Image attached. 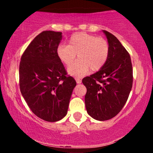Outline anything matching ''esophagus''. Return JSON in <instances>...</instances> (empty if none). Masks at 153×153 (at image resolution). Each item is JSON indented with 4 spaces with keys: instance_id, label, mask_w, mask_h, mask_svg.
<instances>
[{
    "instance_id": "esophagus-1",
    "label": "esophagus",
    "mask_w": 153,
    "mask_h": 153,
    "mask_svg": "<svg viewBox=\"0 0 153 153\" xmlns=\"http://www.w3.org/2000/svg\"><path fill=\"white\" fill-rule=\"evenodd\" d=\"M75 81H76V82L78 84L81 83V80H80V78H75Z\"/></svg>"
}]
</instances>
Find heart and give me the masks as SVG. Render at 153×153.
Returning <instances> with one entry per match:
<instances>
[{
  "label": "heart",
  "instance_id": "b5f03b06",
  "mask_svg": "<svg viewBox=\"0 0 153 153\" xmlns=\"http://www.w3.org/2000/svg\"><path fill=\"white\" fill-rule=\"evenodd\" d=\"M109 54V45L106 39L86 33H76L70 38L68 45H59L57 54L65 65L70 67L68 73L80 77L89 71H99L106 64Z\"/></svg>",
  "mask_w": 153,
  "mask_h": 153
}]
</instances>
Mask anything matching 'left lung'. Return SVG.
<instances>
[{"instance_id":"obj_1","label":"left lung","mask_w":153,"mask_h":153,"mask_svg":"<svg viewBox=\"0 0 153 153\" xmlns=\"http://www.w3.org/2000/svg\"><path fill=\"white\" fill-rule=\"evenodd\" d=\"M109 45L106 64L99 71L82 79L86 87L87 112L96 120L105 121L119 113L131 90L133 72L130 56L118 39L103 30Z\"/></svg>"}]
</instances>
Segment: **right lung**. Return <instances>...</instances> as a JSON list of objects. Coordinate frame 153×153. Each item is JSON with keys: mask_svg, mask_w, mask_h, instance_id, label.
I'll use <instances>...</instances> for the list:
<instances>
[{"mask_svg": "<svg viewBox=\"0 0 153 153\" xmlns=\"http://www.w3.org/2000/svg\"><path fill=\"white\" fill-rule=\"evenodd\" d=\"M62 32L45 31L24 51L19 65V85L23 97L39 118L54 122L68 113L75 79L67 76L57 54Z\"/></svg>", "mask_w": 153, "mask_h": 153, "instance_id": "add662e5", "label": "right lung"}]
</instances>
